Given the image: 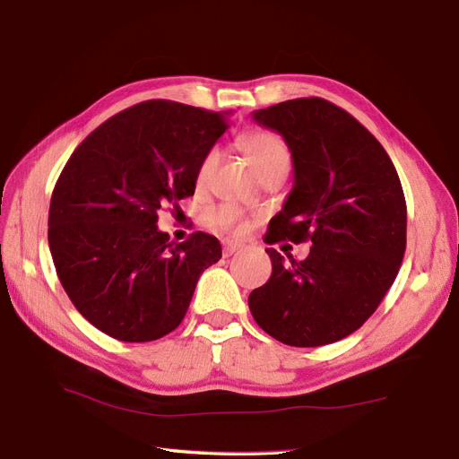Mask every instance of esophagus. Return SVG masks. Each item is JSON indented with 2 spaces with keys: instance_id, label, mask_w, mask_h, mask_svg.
I'll return each mask as SVG.
<instances>
[{
  "instance_id": "1",
  "label": "esophagus",
  "mask_w": 459,
  "mask_h": 459,
  "mask_svg": "<svg viewBox=\"0 0 459 459\" xmlns=\"http://www.w3.org/2000/svg\"><path fill=\"white\" fill-rule=\"evenodd\" d=\"M238 247H240L238 242H234V240H223V255H225V257H230Z\"/></svg>"
}]
</instances>
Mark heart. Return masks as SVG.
Here are the masks:
<instances>
[{
  "label": "heart",
  "mask_w": 459,
  "mask_h": 459,
  "mask_svg": "<svg viewBox=\"0 0 459 459\" xmlns=\"http://www.w3.org/2000/svg\"><path fill=\"white\" fill-rule=\"evenodd\" d=\"M240 146L251 164L259 171L261 177L274 169H290L291 152L288 149L286 141L276 135L274 131L267 129H255L249 131L240 139ZM219 161L217 149H210L200 160L198 169H196V183L198 186H205L215 173ZM212 225L221 230H234L242 227V213L234 208V205H221L212 213Z\"/></svg>",
  "instance_id": "b5f03b06"
}]
</instances>
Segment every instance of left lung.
<instances>
[{"label": "left lung", "mask_w": 459, "mask_h": 459, "mask_svg": "<svg viewBox=\"0 0 459 459\" xmlns=\"http://www.w3.org/2000/svg\"><path fill=\"white\" fill-rule=\"evenodd\" d=\"M284 137L293 186L264 242H313L307 259L269 247L273 274L249 293L255 322L291 347L339 342L376 313L406 249V200L393 161L360 122L308 97L255 110Z\"/></svg>", "instance_id": "left-lung-1"}]
</instances>
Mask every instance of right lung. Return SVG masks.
Returning a JSON list of instances; mask_svg holds the SVG:
<instances>
[{"mask_svg": "<svg viewBox=\"0 0 459 459\" xmlns=\"http://www.w3.org/2000/svg\"><path fill=\"white\" fill-rule=\"evenodd\" d=\"M225 129L221 112L144 100L100 124L66 161L49 205V249L70 301L97 330L144 343L185 318L221 244L205 232L171 242L158 212L195 195L200 160Z\"/></svg>", "mask_w": 459, "mask_h": 459, "instance_id": "add662e5", "label": "right lung"}]
</instances>
